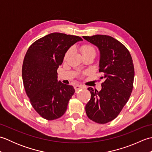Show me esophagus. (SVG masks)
I'll return each instance as SVG.
<instances>
[{
    "label": "esophagus",
    "mask_w": 152,
    "mask_h": 152,
    "mask_svg": "<svg viewBox=\"0 0 152 152\" xmlns=\"http://www.w3.org/2000/svg\"><path fill=\"white\" fill-rule=\"evenodd\" d=\"M83 88H84V87H83L82 85H76V86H74V89H75L76 91H78V90H80V89H82Z\"/></svg>",
    "instance_id": "obj_1"
}]
</instances>
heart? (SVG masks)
Wrapping results in <instances>:
<instances>
[{"label":"heart","mask_w":152,"mask_h":152,"mask_svg":"<svg viewBox=\"0 0 152 152\" xmlns=\"http://www.w3.org/2000/svg\"><path fill=\"white\" fill-rule=\"evenodd\" d=\"M72 51V48H70V49L66 51V53L65 54V56H64V59L68 57V56L70 54V53ZM80 51H81V53L82 54V56H86V55H89V54H95V50L94 47L90 44H83L82 46L80 47Z\"/></svg>","instance_id":"heart-1"}]
</instances>
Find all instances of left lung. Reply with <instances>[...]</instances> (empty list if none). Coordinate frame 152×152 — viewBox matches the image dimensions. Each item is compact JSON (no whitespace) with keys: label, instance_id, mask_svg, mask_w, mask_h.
<instances>
[{"label":"left lung","instance_id":"8db88e82","mask_svg":"<svg viewBox=\"0 0 152 152\" xmlns=\"http://www.w3.org/2000/svg\"><path fill=\"white\" fill-rule=\"evenodd\" d=\"M83 38L100 51V79L104 80L100 91L89 88L91 99L86 112L91 120L104 124L114 119L127 102L133 91L134 69L129 51L120 42L108 35Z\"/></svg>","mask_w":152,"mask_h":152}]
</instances>
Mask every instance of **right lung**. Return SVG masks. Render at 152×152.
<instances>
[{"instance_id": "add662e5", "label": "right lung", "mask_w": 152, "mask_h": 152, "mask_svg": "<svg viewBox=\"0 0 152 152\" xmlns=\"http://www.w3.org/2000/svg\"><path fill=\"white\" fill-rule=\"evenodd\" d=\"M82 38L53 33L35 41L28 48L22 66V78L31 105L47 120L61 118L74 95L73 86L57 81L58 67L67 50Z\"/></svg>"}]
</instances>
